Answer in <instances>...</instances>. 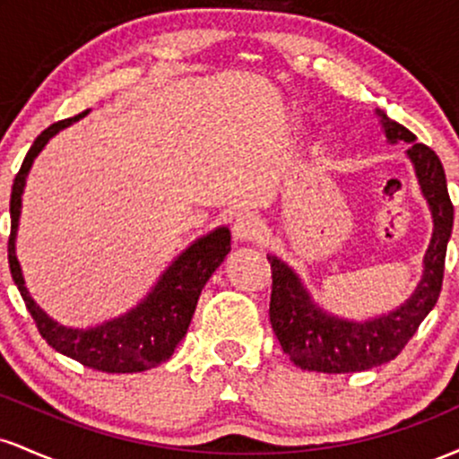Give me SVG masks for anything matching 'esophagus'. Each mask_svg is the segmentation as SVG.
<instances>
[{
  "label": "esophagus",
  "instance_id": "esophagus-1",
  "mask_svg": "<svg viewBox=\"0 0 459 459\" xmlns=\"http://www.w3.org/2000/svg\"><path fill=\"white\" fill-rule=\"evenodd\" d=\"M235 237L241 241H256L263 235V222L256 215H241L237 220L235 226Z\"/></svg>",
  "mask_w": 459,
  "mask_h": 459
}]
</instances>
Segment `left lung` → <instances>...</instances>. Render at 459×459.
<instances>
[{"label": "left lung", "instance_id": "left-lung-1", "mask_svg": "<svg viewBox=\"0 0 459 459\" xmlns=\"http://www.w3.org/2000/svg\"><path fill=\"white\" fill-rule=\"evenodd\" d=\"M382 125L391 142H410L408 155L416 168L420 189L434 215V237L425 255V276L414 296L402 308L384 317L356 324L321 313L308 299L291 267L276 256L272 265L270 321L282 351L298 367L319 373H356L380 367L402 354L419 330L420 321L436 307L445 278V256L453 229V203L446 189L445 168L434 151L403 125L382 114Z\"/></svg>", "mask_w": 459, "mask_h": 459}]
</instances>
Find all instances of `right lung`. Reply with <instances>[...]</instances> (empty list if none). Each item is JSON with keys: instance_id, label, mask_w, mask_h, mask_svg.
I'll use <instances>...</instances> for the list:
<instances>
[{"instance_id": "right-lung-1", "label": "right lung", "mask_w": 459, "mask_h": 459, "mask_svg": "<svg viewBox=\"0 0 459 459\" xmlns=\"http://www.w3.org/2000/svg\"><path fill=\"white\" fill-rule=\"evenodd\" d=\"M86 114L88 112H82L73 116V118L57 120V123L49 125L34 140L23 163H21L13 183V194H10V273H13V281L19 287L21 298H23L40 336L56 351L82 362L83 367L97 368V371L138 373L166 362L175 351L178 341L186 336L189 321H192L194 310H196L200 291L212 278L215 267L230 252V233L229 229H218L189 246L168 267L151 296L138 308L123 315V317L108 321V324L91 330L65 328V325L47 317L43 310L36 307L34 299L30 298L28 289L23 284V276H21L19 261L14 256V235H17L21 213V194H23L25 177H28L31 161L43 151L49 138H54L57 131L68 127V125L75 123Z\"/></svg>"}]
</instances>
